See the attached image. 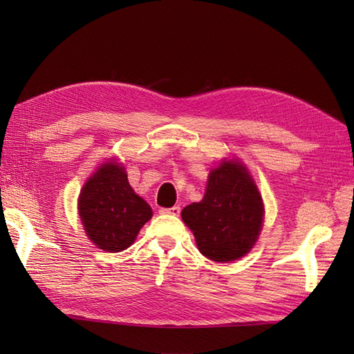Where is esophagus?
Instances as JSON below:
<instances>
[{
    "label": "esophagus",
    "mask_w": 354,
    "mask_h": 354,
    "mask_svg": "<svg viewBox=\"0 0 354 354\" xmlns=\"http://www.w3.org/2000/svg\"><path fill=\"white\" fill-rule=\"evenodd\" d=\"M161 214H167V216H179L181 213V207H171V208H161L160 209Z\"/></svg>",
    "instance_id": "esophagus-1"
}]
</instances>
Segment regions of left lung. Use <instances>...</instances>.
I'll return each mask as SVG.
<instances>
[{
  "mask_svg": "<svg viewBox=\"0 0 354 354\" xmlns=\"http://www.w3.org/2000/svg\"><path fill=\"white\" fill-rule=\"evenodd\" d=\"M199 251L214 261L250 252L263 222L260 193L242 164L225 161L208 176L205 196L183 209Z\"/></svg>",
  "mask_w": 354,
  "mask_h": 354,
  "instance_id": "obj_1",
  "label": "left lung"
}]
</instances>
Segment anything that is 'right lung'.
I'll list each match as a JSON object with an SVG mask.
<instances>
[{
	"label": "right lung",
	"instance_id": "add662e5",
	"mask_svg": "<svg viewBox=\"0 0 354 354\" xmlns=\"http://www.w3.org/2000/svg\"><path fill=\"white\" fill-rule=\"evenodd\" d=\"M79 214L88 237L108 252L129 248L152 208L135 194L127 175L118 164L109 162L88 179L79 196Z\"/></svg>",
	"mask_w": 354,
	"mask_h": 354
}]
</instances>
